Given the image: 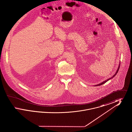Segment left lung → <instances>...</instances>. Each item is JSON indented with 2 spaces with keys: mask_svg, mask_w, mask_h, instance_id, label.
<instances>
[{
  "mask_svg": "<svg viewBox=\"0 0 132 132\" xmlns=\"http://www.w3.org/2000/svg\"><path fill=\"white\" fill-rule=\"evenodd\" d=\"M120 63H119V66H118V69L117 70V71H116V73H115V74L112 77H111V78H109L108 79H107L106 80H105V81H103V82H101V84H98V85H95V86H101V85H103V84H105L106 82H107V81H108L109 80H110V79H112L113 77H114L116 75V74H117V73H118V71H119V69L120 68Z\"/></svg>",
  "mask_w": 132,
  "mask_h": 132,
  "instance_id": "8db88e82",
  "label": "left lung"
}]
</instances>
